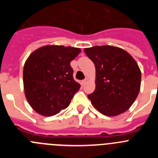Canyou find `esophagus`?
I'll use <instances>...</instances> for the list:
<instances>
[{
    "label": "esophagus",
    "mask_w": 158,
    "mask_h": 158,
    "mask_svg": "<svg viewBox=\"0 0 158 158\" xmlns=\"http://www.w3.org/2000/svg\"><path fill=\"white\" fill-rule=\"evenodd\" d=\"M88 81H89V79H88V78H85V80L82 81L81 85H86V84H87Z\"/></svg>",
    "instance_id": "34e87169"
}]
</instances>
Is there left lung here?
I'll list each match as a JSON object with an SVG mask.
<instances>
[{
  "instance_id": "obj_1",
  "label": "left lung",
  "mask_w": 158,
  "mask_h": 158,
  "mask_svg": "<svg viewBox=\"0 0 158 158\" xmlns=\"http://www.w3.org/2000/svg\"><path fill=\"white\" fill-rule=\"evenodd\" d=\"M84 51L96 68V89L88 96L93 107L107 116L127 111L140 91L142 74L136 61L113 46H95Z\"/></svg>"
}]
</instances>
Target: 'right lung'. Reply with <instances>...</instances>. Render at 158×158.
Segmentation results:
<instances>
[{
    "label": "right lung",
    "mask_w": 158,
    "mask_h": 158,
    "mask_svg": "<svg viewBox=\"0 0 158 158\" xmlns=\"http://www.w3.org/2000/svg\"><path fill=\"white\" fill-rule=\"evenodd\" d=\"M80 52L77 47L47 45L33 51L26 60L24 94L40 115L51 116L69 105L81 87L73 77L70 62Z\"/></svg>",
    "instance_id": "add662e5"
}]
</instances>
